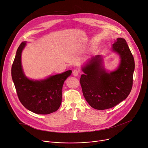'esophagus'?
I'll return each instance as SVG.
<instances>
[{"instance_id": "1", "label": "esophagus", "mask_w": 148, "mask_h": 148, "mask_svg": "<svg viewBox=\"0 0 148 148\" xmlns=\"http://www.w3.org/2000/svg\"><path fill=\"white\" fill-rule=\"evenodd\" d=\"M73 75H74V76H78V74H79V71L78 70H77V69H75V70H74L73 71Z\"/></svg>"}]
</instances>
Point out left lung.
Masks as SVG:
<instances>
[{
  "instance_id": "obj_1",
  "label": "left lung",
  "mask_w": 148,
  "mask_h": 148,
  "mask_svg": "<svg viewBox=\"0 0 148 148\" xmlns=\"http://www.w3.org/2000/svg\"><path fill=\"white\" fill-rule=\"evenodd\" d=\"M121 61L118 69L107 73L101 55L92 57L82 68L85 74L79 79L84 98L90 106L98 110L112 108L125 99L133 84L135 61L124 38H118L112 45Z\"/></svg>"
}]
</instances>
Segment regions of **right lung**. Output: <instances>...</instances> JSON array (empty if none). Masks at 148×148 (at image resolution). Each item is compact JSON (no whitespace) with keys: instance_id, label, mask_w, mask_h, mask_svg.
<instances>
[{"instance_id":"1","label":"right lung","mask_w":148,"mask_h":148,"mask_svg":"<svg viewBox=\"0 0 148 148\" xmlns=\"http://www.w3.org/2000/svg\"><path fill=\"white\" fill-rule=\"evenodd\" d=\"M26 42L18 47L12 67V77L18 98L23 106L37 114L46 115L56 111L61 103L62 88L72 71L51 75L41 80L30 79L25 75L21 56Z\"/></svg>"}]
</instances>
